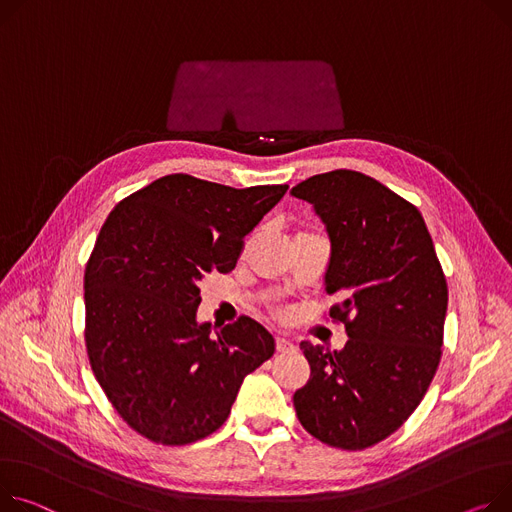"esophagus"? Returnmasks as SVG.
<instances>
[{"label": "esophagus", "mask_w": 512, "mask_h": 512, "mask_svg": "<svg viewBox=\"0 0 512 512\" xmlns=\"http://www.w3.org/2000/svg\"><path fill=\"white\" fill-rule=\"evenodd\" d=\"M276 350L278 352H292L294 344L290 342V339H286V337H276Z\"/></svg>", "instance_id": "1"}]
</instances>
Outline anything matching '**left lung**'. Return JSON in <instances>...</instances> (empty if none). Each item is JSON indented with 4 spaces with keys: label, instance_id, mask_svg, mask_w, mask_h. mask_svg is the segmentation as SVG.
Masks as SVG:
<instances>
[{
    "label": "left lung",
    "instance_id": "left-lung-1",
    "mask_svg": "<svg viewBox=\"0 0 512 512\" xmlns=\"http://www.w3.org/2000/svg\"><path fill=\"white\" fill-rule=\"evenodd\" d=\"M323 220L331 257L325 292L342 302L344 350L302 342L311 379L294 393L304 430L360 451L393 434L426 395L442 348L447 280L422 214L356 170H331L292 187Z\"/></svg>",
    "mask_w": 512,
    "mask_h": 512
}]
</instances>
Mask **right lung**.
Listing matches in <instances>:
<instances>
[{
	"label": "right lung",
	"instance_id": "1",
	"mask_svg": "<svg viewBox=\"0 0 512 512\" xmlns=\"http://www.w3.org/2000/svg\"><path fill=\"white\" fill-rule=\"evenodd\" d=\"M286 189L168 175L102 224L84 274L86 350L117 414L148 440L181 447L210 436L247 374L274 356V337L251 317L214 333L197 323V306L199 282L234 269Z\"/></svg>",
	"mask_w": 512,
	"mask_h": 512
}]
</instances>
